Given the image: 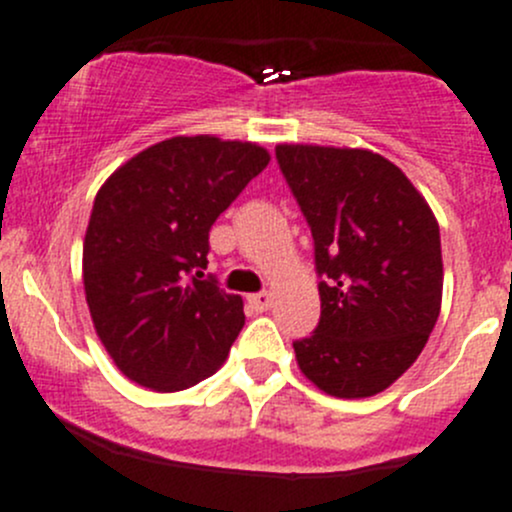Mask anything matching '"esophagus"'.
<instances>
[{"instance_id": "34e87169", "label": "esophagus", "mask_w": 512, "mask_h": 512, "mask_svg": "<svg viewBox=\"0 0 512 512\" xmlns=\"http://www.w3.org/2000/svg\"><path fill=\"white\" fill-rule=\"evenodd\" d=\"M247 304H250L255 312L262 314V312H267V309H270L272 297L267 292H257V294H250V297H247Z\"/></svg>"}]
</instances>
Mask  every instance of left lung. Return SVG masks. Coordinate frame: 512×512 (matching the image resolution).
<instances>
[{
  "label": "left lung",
  "mask_w": 512,
  "mask_h": 512,
  "mask_svg": "<svg viewBox=\"0 0 512 512\" xmlns=\"http://www.w3.org/2000/svg\"><path fill=\"white\" fill-rule=\"evenodd\" d=\"M314 237L322 317L294 342L302 374L337 399L389 389L418 359L441 312V235L391 160L361 148H275Z\"/></svg>",
  "instance_id": "1"
}]
</instances>
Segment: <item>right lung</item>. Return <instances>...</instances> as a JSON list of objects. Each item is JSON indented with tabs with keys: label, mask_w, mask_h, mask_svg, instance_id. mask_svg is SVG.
<instances>
[{
	"label": "right lung",
	"mask_w": 512,
	"mask_h": 512,
	"mask_svg": "<svg viewBox=\"0 0 512 512\" xmlns=\"http://www.w3.org/2000/svg\"><path fill=\"white\" fill-rule=\"evenodd\" d=\"M270 163L257 143L175 136L123 163L98 190L84 240V289L118 369L183 391L223 366L245 324L240 294L208 270L210 227Z\"/></svg>",
	"instance_id": "1"
}]
</instances>
